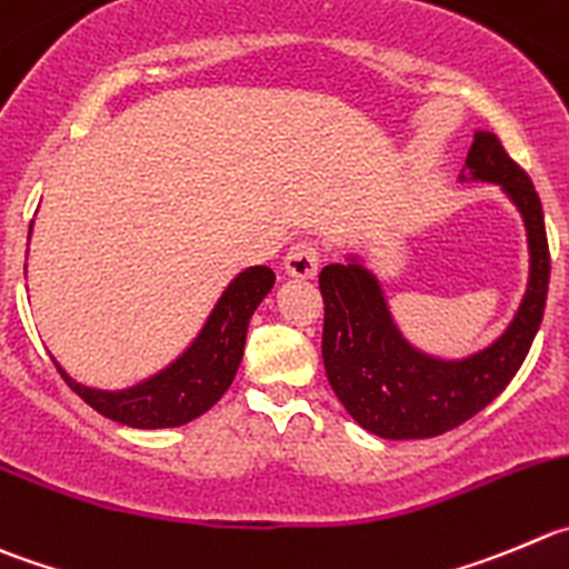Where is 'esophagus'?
<instances>
[{"label": "esophagus", "instance_id": "obj_1", "mask_svg": "<svg viewBox=\"0 0 569 569\" xmlns=\"http://www.w3.org/2000/svg\"><path fill=\"white\" fill-rule=\"evenodd\" d=\"M318 262H321V253H318L316 242L301 240L284 257V270L296 279H312L318 273Z\"/></svg>", "mask_w": 569, "mask_h": 569}]
</instances>
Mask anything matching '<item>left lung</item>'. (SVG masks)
I'll use <instances>...</instances> for the list:
<instances>
[{"label": "left lung", "instance_id": "1", "mask_svg": "<svg viewBox=\"0 0 569 569\" xmlns=\"http://www.w3.org/2000/svg\"><path fill=\"white\" fill-rule=\"evenodd\" d=\"M458 181L497 183L522 214L528 234V288L511 323L486 349L447 360L410 343L393 321L380 279L357 253L318 276L327 380L351 419L380 438H432L472 419L506 391L542 323L550 251L531 178L495 133L475 131Z\"/></svg>", "mask_w": 569, "mask_h": 569}]
</instances>
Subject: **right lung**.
I'll use <instances>...</instances> for the list:
<instances>
[{
  "label": "right lung",
  "mask_w": 569,
  "mask_h": 569,
  "mask_svg": "<svg viewBox=\"0 0 569 569\" xmlns=\"http://www.w3.org/2000/svg\"><path fill=\"white\" fill-rule=\"evenodd\" d=\"M32 231V229H30ZM273 270L264 264L240 270L226 284L218 305L207 316L192 343L172 362L156 375L144 377L137 386L102 391L72 380L56 360V369L67 380V386L83 399L86 405L119 425L137 430H161V427H181L187 421L207 413L234 380L246 351V332L253 310L262 305L264 296L273 288Z\"/></svg>",
  "instance_id": "right-lung-1"
}]
</instances>
